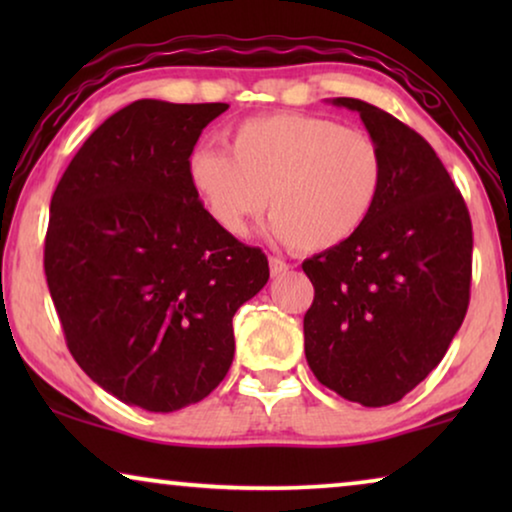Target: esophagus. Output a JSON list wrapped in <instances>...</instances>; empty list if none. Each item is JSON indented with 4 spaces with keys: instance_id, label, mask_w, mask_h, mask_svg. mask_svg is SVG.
Here are the masks:
<instances>
[{
    "instance_id": "esophagus-1",
    "label": "esophagus",
    "mask_w": 512,
    "mask_h": 512,
    "mask_svg": "<svg viewBox=\"0 0 512 512\" xmlns=\"http://www.w3.org/2000/svg\"><path fill=\"white\" fill-rule=\"evenodd\" d=\"M270 272H272V277H282L289 272V263L282 261V258L270 256Z\"/></svg>"
}]
</instances>
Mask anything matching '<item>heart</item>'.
Here are the masks:
<instances>
[{"mask_svg": "<svg viewBox=\"0 0 512 512\" xmlns=\"http://www.w3.org/2000/svg\"><path fill=\"white\" fill-rule=\"evenodd\" d=\"M188 184L223 233L247 235L268 202L270 235L305 254L340 247L370 219L384 186L380 146L326 116L270 114L230 132V151L198 146Z\"/></svg>", "mask_w": 512, "mask_h": 512, "instance_id": "obj_1", "label": "heart"}]
</instances>
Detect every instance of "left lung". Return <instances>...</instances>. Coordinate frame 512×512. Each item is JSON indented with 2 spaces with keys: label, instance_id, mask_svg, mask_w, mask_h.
<instances>
[{
  "label": "left lung",
  "instance_id": "8db88e82",
  "mask_svg": "<svg viewBox=\"0 0 512 512\" xmlns=\"http://www.w3.org/2000/svg\"><path fill=\"white\" fill-rule=\"evenodd\" d=\"M328 102L361 116L387 174L359 233L303 263L314 286L305 356L324 387L382 408L443 361L466 317L471 216L422 135L354 97Z\"/></svg>",
  "mask_w": 512,
  "mask_h": 512
}]
</instances>
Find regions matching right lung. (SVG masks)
<instances>
[{
	"label": "right lung",
	"instance_id": "right-lung-1",
	"mask_svg": "<svg viewBox=\"0 0 512 512\" xmlns=\"http://www.w3.org/2000/svg\"><path fill=\"white\" fill-rule=\"evenodd\" d=\"M226 109L128 104L83 142L51 198L44 270L69 352L149 412L219 387L235 312L270 277L263 251L223 233L188 184L200 132Z\"/></svg>",
	"mask_w": 512,
	"mask_h": 512
}]
</instances>
